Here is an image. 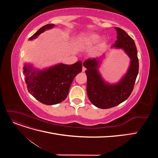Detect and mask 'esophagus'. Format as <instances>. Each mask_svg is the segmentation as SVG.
I'll list each match as a JSON object with an SVG mask.
<instances>
[{
  "label": "esophagus",
  "instance_id": "obj_1",
  "mask_svg": "<svg viewBox=\"0 0 158 158\" xmlns=\"http://www.w3.org/2000/svg\"><path fill=\"white\" fill-rule=\"evenodd\" d=\"M85 70H86V69H85L84 66H83V67H82V72H83V73L85 71Z\"/></svg>",
  "mask_w": 158,
  "mask_h": 158
}]
</instances>
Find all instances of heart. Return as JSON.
Listing matches in <instances>:
<instances>
[{
	"instance_id": "heart-1",
	"label": "heart",
	"mask_w": 158,
	"mask_h": 158,
	"mask_svg": "<svg viewBox=\"0 0 158 158\" xmlns=\"http://www.w3.org/2000/svg\"><path fill=\"white\" fill-rule=\"evenodd\" d=\"M99 39V35L97 33H87L80 35L76 41V45L80 49H87L91 46L94 45L98 41ZM106 40L105 38L99 41L98 45L94 49V53H97L102 49L103 45L106 44Z\"/></svg>"
}]
</instances>
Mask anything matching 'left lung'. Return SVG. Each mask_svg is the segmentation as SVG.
<instances>
[{"label": "left lung", "instance_id": "8db88e82", "mask_svg": "<svg viewBox=\"0 0 158 158\" xmlns=\"http://www.w3.org/2000/svg\"><path fill=\"white\" fill-rule=\"evenodd\" d=\"M117 31V41L111 48L121 49L131 59L127 73L116 84L105 81L99 72L102 58L88 59L84 63L87 76V94L89 101L95 106L101 109H109L118 106L130 96L138 73V59L135 43L123 30L114 27Z\"/></svg>", "mask_w": 158, "mask_h": 158}]
</instances>
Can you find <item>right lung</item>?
<instances>
[{"label":"right lung","mask_w":158,"mask_h":158,"mask_svg":"<svg viewBox=\"0 0 158 158\" xmlns=\"http://www.w3.org/2000/svg\"><path fill=\"white\" fill-rule=\"evenodd\" d=\"M55 24L41 27L29 40H33L45 30L52 29ZM82 61L73 64L60 63L44 69H35L31 64H24L23 73L27 88L33 97L45 105L59 103L66 98L75 76L82 72Z\"/></svg>","instance_id":"add662e5"}]
</instances>
